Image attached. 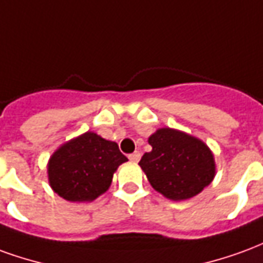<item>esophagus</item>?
Returning <instances> with one entry per match:
<instances>
[{"label": "esophagus", "mask_w": 263, "mask_h": 263, "mask_svg": "<svg viewBox=\"0 0 263 263\" xmlns=\"http://www.w3.org/2000/svg\"><path fill=\"white\" fill-rule=\"evenodd\" d=\"M128 158H129V160H132V162H138V160L141 159V152H134V154L128 155Z\"/></svg>", "instance_id": "esophagus-1"}]
</instances>
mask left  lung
<instances>
[{
	"instance_id": "obj_1",
	"label": "left lung",
	"mask_w": 263,
	"mask_h": 263,
	"mask_svg": "<svg viewBox=\"0 0 263 263\" xmlns=\"http://www.w3.org/2000/svg\"><path fill=\"white\" fill-rule=\"evenodd\" d=\"M151 152L139 166L151 186L172 200L194 197L214 179V158L207 145L184 132L160 128L149 138Z\"/></svg>"
}]
</instances>
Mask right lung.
<instances>
[{"instance_id":"add662e5","label":"right lung","mask_w":263,"mask_h":263,"mask_svg":"<svg viewBox=\"0 0 263 263\" xmlns=\"http://www.w3.org/2000/svg\"><path fill=\"white\" fill-rule=\"evenodd\" d=\"M126 160L117 143L86 132L52 155L49 183L65 200L91 201L108 190L114 172Z\"/></svg>"}]
</instances>
